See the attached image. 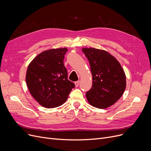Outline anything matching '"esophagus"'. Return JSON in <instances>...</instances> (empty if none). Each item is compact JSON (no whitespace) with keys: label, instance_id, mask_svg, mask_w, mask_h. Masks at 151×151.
I'll use <instances>...</instances> for the list:
<instances>
[{"label":"esophagus","instance_id":"obj_1","mask_svg":"<svg viewBox=\"0 0 151 151\" xmlns=\"http://www.w3.org/2000/svg\"><path fill=\"white\" fill-rule=\"evenodd\" d=\"M79 83H80V81H76V82H74V84H75V85H76V87H78V85H79Z\"/></svg>","mask_w":151,"mask_h":151}]
</instances>
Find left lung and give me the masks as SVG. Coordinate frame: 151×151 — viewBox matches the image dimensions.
Instances as JSON below:
<instances>
[{"label":"left lung","instance_id":"8db88e82","mask_svg":"<svg viewBox=\"0 0 151 151\" xmlns=\"http://www.w3.org/2000/svg\"><path fill=\"white\" fill-rule=\"evenodd\" d=\"M92 74V87L86 93L90 104L99 109L110 107L121 98L126 88L125 72L117 59L103 50L83 48Z\"/></svg>","mask_w":151,"mask_h":151}]
</instances>
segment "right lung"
<instances>
[{"label":"right lung","mask_w":151,"mask_h":151,"mask_svg":"<svg viewBox=\"0 0 151 151\" xmlns=\"http://www.w3.org/2000/svg\"><path fill=\"white\" fill-rule=\"evenodd\" d=\"M67 48L50 49L42 52L27 67L26 81L32 97L46 108H54L67 100L75 85L68 79L64 65Z\"/></svg>","instance_id":"1"}]
</instances>
